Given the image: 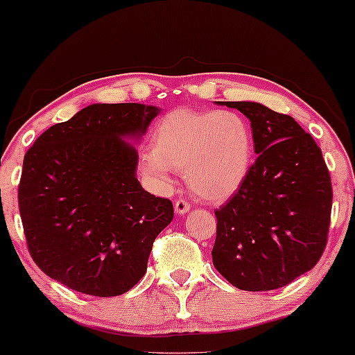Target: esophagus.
<instances>
[{
	"label": "esophagus",
	"mask_w": 355,
	"mask_h": 355,
	"mask_svg": "<svg viewBox=\"0 0 355 355\" xmlns=\"http://www.w3.org/2000/svg\"><path fill=\"white\" fill-rule=\"evenodd\" d=\"M189 210H190V203L187 200H183V198H178V200L175 202V214L185 215Z\"/></svg>",
	"instance_id": "obj_1"
}]
</instances>
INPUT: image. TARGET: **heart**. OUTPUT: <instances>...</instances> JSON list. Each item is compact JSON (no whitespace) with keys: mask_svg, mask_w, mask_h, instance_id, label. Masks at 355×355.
I'll return each mask as SVG.
<instances>
[{"mask_svg":"<svg viewBox=\"0 0 355 355\" xmlns=\"http://www.w3.org/2000/svg\"><path fill=\"white\" fill-rule=\"evenodd\" d=\"M150 145L144 172L158 183L170 170L183 172L191 193L207 202L227 200L242 187L254 153L247 121L230 110H173L155 126Z\"/></svg>","mask_w":355,"mask_h":355,"instance_id":"b5f03b06","label":"heart"}]
</instances>
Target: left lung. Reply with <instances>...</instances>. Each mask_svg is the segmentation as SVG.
Instances as JSON below:
<instances>
[{
  "mask_svg": "<svg viewBox=\"0 0 355 355\" xmlns=\"http://www.w3.org/2000/svg\"><path fill=\"white\" fill-rule=\"evenodd\" d=\"M252 125L259 155L245 182L215 210L211 259L237 288L274 291L319 262L327 245L332 183L320 148L292 116L254 101H223Z\"/></svg>",
  "mask_w": 355,
  "mask_h": 355,
  "instance_id": "left-lung-1",
  "label": "left lung"
}]
</instances>
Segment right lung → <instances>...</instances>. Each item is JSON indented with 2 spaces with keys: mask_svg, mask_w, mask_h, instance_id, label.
Here are the masks:
<instances>
[{
  "mask_svg": "<svg viewBox=\"0 0 355 355\" xmlns=\"http://www.w3.org/2000/svg\"><path fill=\"white\" fill-rule=\"evenodd\" d=\"M158 108L96 103L50 126L23 160L18 207L35 263L81 294L115 297L145 275L173 205L135 177L140 137Z\"/></svg>",
  "mask_w": 355,
  "mask_h": 355,
  "instance_id": "add662e5",
  "label": "right lung"
}]
</instances>
